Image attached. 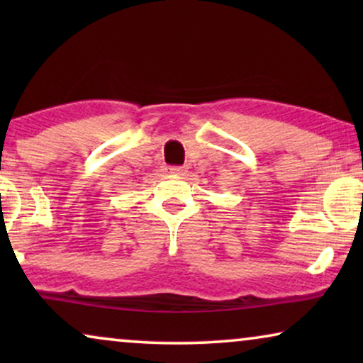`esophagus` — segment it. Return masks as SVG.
Here are the masks:
<instances>
[{
    "instance_id": "1",
    "label": "esophagus",
    "mask_w": 363,
    "mask_h": 363,
    "mask_svg": "<svg viewBox=\"0 0 363 363\" xmlns=\"http://www.w3.org/2000/svg\"><path fill=\"white\" fill-rule=\"evenodd\" d=\"M170 173H172V175H178V177L185 175L186 168H185V167H172V168H170Z\"/></svg>"
}]
</instances>
